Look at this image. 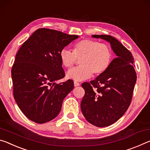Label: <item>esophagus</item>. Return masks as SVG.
Returning a JSON list of instances; mask_svg holds the SVG:
<instances>
[{
	"label": "esophagus",
	"mask_w": 150,
	"mask_h": 150,
	"mask_svg": "<svg viewBox=\"0 0 150 150\" xmlns=\"http://www.w3.org/2000/svg\"><path fill=\"white\" fill-rule=\"evenodd\" d=\"M80 84V83H78L77 82H74V87H77V86H79Z\"/></svg>",
	"instance_id": "obj_1"
}]
</instances>
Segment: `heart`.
I'll return each mask as SVG.
<instances>
[{
	"mask_svg": "<svg viewBox=\"0 0 150 150\" xmlns=\"http://www.w3.org/2000/svg\"><path fill=\"white\" fill-rule=\"evenodd\" d=\"M60 59L64 67L70 68L80 59L78 67L68 71L66 76L74 81H82L90 78L94 73L100 76L106 72L113 60L111 48L100 42L84 39L73 46V52L67 48L60 50Z\"/></svg>",
	"mask_w": 150,
	"mask_h": 150,
	"instance_id": "obj_1",
	"label": "heart"
}]
</instances>
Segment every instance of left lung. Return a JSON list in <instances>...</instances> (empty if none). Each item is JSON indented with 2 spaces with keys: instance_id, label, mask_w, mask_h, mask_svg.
Listing matches in <instances>:
<instances>
[{
  "instance_id": "1",
  "label": "left lung",
  "mask_w": 150,
  "mask_h": 150,
  "mask_svg": "<svg viewBox=\"0 0 150 150\" xmlns=\"http://www.w3.org/2000/svg\"><path fill=\"white\" fill-rule=\"evenodd\" d=\"M110 43L116 58L102 74L90 83L82 84L85 95L81 110L89 123L97 127L108 126L117 121L130 105L136 73L132 53L110 35H92Z\"/></svg>"
}]
</instances>
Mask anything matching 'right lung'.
Instances as JSON below:
<instances>
[{"instance_id":"add662e5","label":"right lung","mask_w":150,"mask_h":150,"mask_svg":"<svg viewBox=\"0 0 150 150\" xmlns=\"http://www.w3.org/2000/svg\"><path fill=\"white\" fill-rule=\"evenodd\" d=\"M77 35L48 28H39L17 52L11 70L14 100L23 114L38 124L58 116L64 98L74 88L68 80L56 84L65 76L60 50Z\"/></svg>"}]
</instances>
